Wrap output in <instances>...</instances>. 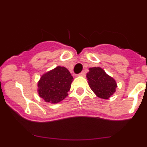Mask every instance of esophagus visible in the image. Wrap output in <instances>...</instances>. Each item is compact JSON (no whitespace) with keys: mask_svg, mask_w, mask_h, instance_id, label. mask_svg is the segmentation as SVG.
<instances>
[{"mask_svg":"<svg viewBox=\"0 0 147 147\" xmlns=\"http://www.w3.org/2000/svg\"><path fill=\"white\" fill-rule=\"evenodd\" d=\"M80 76H82V77H84L85 76V72H84V71H82V72H81L79 74Z\"/></svg>","mask_w":147,"mask_h":147,"instance_id":"34e87169","label":"esophagus"}]
</instances>
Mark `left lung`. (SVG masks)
Masks as SVG:
<instances>
[{
  "mask_svg": "<svg viewBox=\"0 0 147 147\" xmlns=\"http://www.w3.org/2000/svg\"><path fill=\"white\" fill-rule=\"evenodd\" d=\"M89 70L87 78L93 92L100 98L109 99L116 91V81L101 67H90Z\"/></svg>",
  "mask_w": 147,
  "mask_h": 147,
  "instance_id": "8db88e82",
  "label": "left lung"
}]
</instances>
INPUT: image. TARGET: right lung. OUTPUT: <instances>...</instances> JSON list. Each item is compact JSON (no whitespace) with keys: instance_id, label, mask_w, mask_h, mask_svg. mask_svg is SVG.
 <instances>
[{"instance_id":"obj_1","label":"right lung","mask_w":147,"mask_h":147,"mask_svg":"<svg viewBox=\"0 0 147 147\" xmlns=\"http://www.w3.org/2000/svg\"><path fill=\"white\" fill-rule=\"evenodd\" d=\"M73 78L67 68L57 66L41 76L38 92L46 102L56 104L67 96Z\"/></svg>"}]
</instances>
